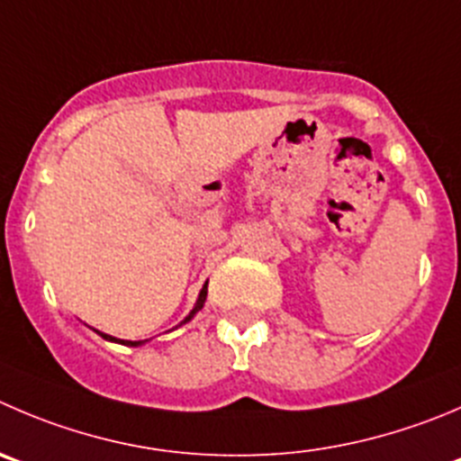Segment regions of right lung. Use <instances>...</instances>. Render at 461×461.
Segmentation results:
<instances>
[{
  "instance_id": "add662e5",
  "label": "right lung",
  "mask_w": 461,
  "mask_h": 461,
  "mask_svg": "<svg viewBox=\"0 0 461 461\" xmlns=\"http://www.w3.org/2000/svg\"><path fill=\"white\" fill-rule=\"evenodd\" d=\"M205 294H208V283H205V285H203V289H201V294H199V301H196V308H194V310H192V312H190V317H187V319H185V321H190V319H192V317H194V314H196V312H199V310H201V308H203V303H205ZM185 321H183V323H185ZM99 335H102V337H104V339H111V341H120V344H126V346H138V344H142V341H124V339H115V337H108V335H104V332H99Z\"/></svg>"
}]
</instances>
